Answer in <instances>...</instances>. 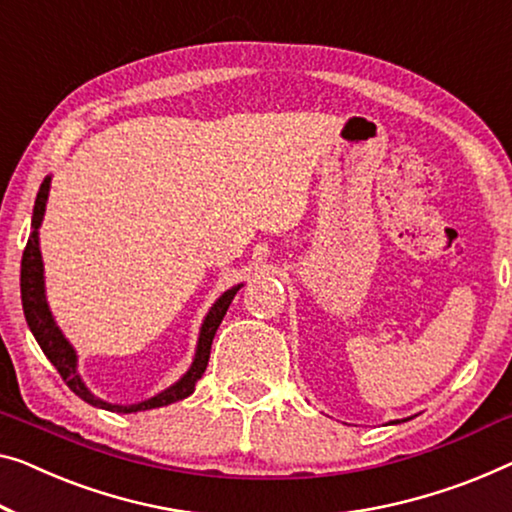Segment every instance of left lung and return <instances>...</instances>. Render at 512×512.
<instances>
[{
  "label": "left lung",
  "mask_w": 512,
  "mask_h": 512,
  "mask_svg": "<svg viewBox=\"0 0 512 512\" xmlns=\"http://www.w3.org/2000/svg\"><path fill=\"white\" fill-rule=\"evenodd\" d=\"M391 423H400V421H391Z\"/></svg>",
  "instance_id": "left-lung-1"
}]
</instances>
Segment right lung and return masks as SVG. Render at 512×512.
Returning a JSON list of instances; mask_svg holds the SVG:
<instances>
[{
  "label": "right lung",
  "instance_id": "1",
  "mask_svg": "<svg viewBox=\"0 0 512 512\" xmlns=\"http://www.w3.org/2000/svg\"><path fill=\"white\" fill-rule=\"evenodd\" d=\"M50 181H52V177H45L41 188H38L34 213H32V234H29L27 248H25V253H22V264H20L22 310H25L27 326H29V331L34 333L38 347L43 349V354L48 356V361L55 365L61 379L68 384V388H71L78 398L91 404V407L117 411V414H135V411L165 407V404H172L177 400L188 398V395L195 391L197 379L204 375V370H207L213 335H216L218 326H220V322H223L225 312H227V308H230V303L234 299V294L243 287V282H239V285H234L227 289V292L220 294L216 303L211 305L207 317H204V322L200 326V335H197L193 363H190L186 375L174 381L170 388L156 393L154 398L135 402V404H112V402L96 398V395L87 388L85 381H82L80 372H78V352H75L66 335L61 333V329L55 322V317H52V312H50L48 299H45V276H43L41 243H38V227H41L43 216H45V204H48V195H50Z\"/></svg>",
  "mask_w": 512,
  "mask_h": 512
}]
</instances>
